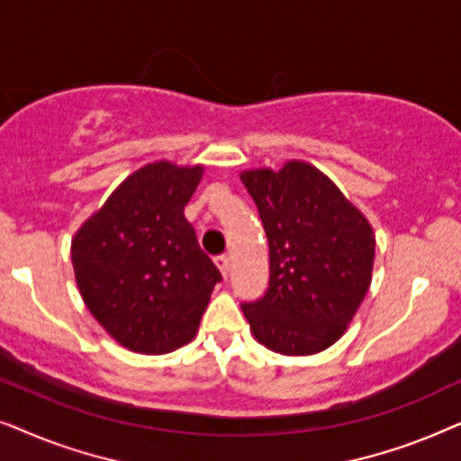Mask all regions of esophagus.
<instances>
[{"instance_id": "34e87169", "label": "esophagus", "mask_w": 461, "mask_h": 461, "mask_svg": "<svg viewBox=\"0 0 461 461\" xmlns=\"http://www.w3.org/2000/svg\"><path fill=\"white\" fill-rule=\"evenodd\" d=\"M216 267L220 268V273H222V276H229L230 275V258L229 256H218L216 258Z\"/></svg>"}]
</instances>
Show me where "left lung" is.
Here are the masks:
<instances>
[{
  "label": "left lung",
  "instance_id": "1",
  "mask_svg": "<svg viewBox=\"0 0 461 461\" xmlns=\"http://www.w3.org/2000/svg\"><path fill=\"white\" fill-rule=\"evenodd\" d=\"M268 239L264 298L243 304L249 331L268 350L308 357L336 344L371 285L369 220L311 163L241 172Z\"/></svg>",
  "mask_w": 461,
  "mask_h": 461
}]
</instances>
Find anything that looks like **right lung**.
Segmentation results:
<instances>
[{
	"label": "right lung",
	"mask_w": 461,
	"mask_h": 461,
	"mask_svg": "<svg viewBox=\"0 0 461 461\" xmlns=\"http://www.w3.org/2000/svg\"><path fill=\"white\" fill-rule=\"evenodd\" d=\"M203 169L201 163H147L109 194L71 241L84 304L131 352L166 355L191 342L222 279L185 218Z\"/></svg>",
	"instance_id": "right-lung-1"
}]
</instances>
